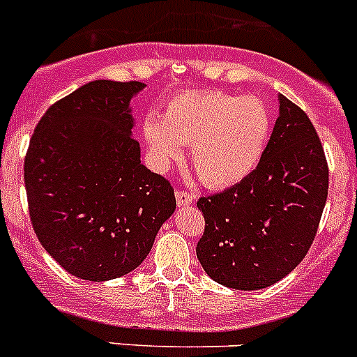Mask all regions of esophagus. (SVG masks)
<instances>
[{
    "instance_id": "obj_1",
    "label": "esophagus",
    "mask_w": 357,
    "mask_h": 357,
    "mask_svg": "<svg viewBox=\"0 0 357 357\" xmlns=\"http://www.w3.org/2000/svg\"><path fill=\"white\" fill-rule=\"evenodd\" d=\"M175 198L178 207H185V205H191L192 202H195V195L189 191H176Z\"/></svg>"
}]
</instances>
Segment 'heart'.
I'll return each instance as SVG.
<instances>
[{
  "instance_id": "1",
  "label": "heart",
  "mask_w": 357,
  "mask_h": 357,
  "mask_svg": "<svg viewBox=\"0 0 357 357\" xmlns=\"http://www.w3.org/2000/svg\"><path fill=\"white\" fill-rule=\"evenodd\" d=\"M271 113L253 96L188 91L165 107L162 116L143 120V138L152 162L165 172L191 145V165L211 188L246 178L260 162L271 134Z\"/></svg>"
}]
</instances>
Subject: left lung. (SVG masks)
<instances>
[{"mask_svg": "<svg viewBox=\"0 0 357 357\" xmlns=\"http://www.w3.org/2000/svg\"><path fill=\"white\" fill-rule=\"evenodd\" d=\"M257 168L231 188L198 200L205 231L196 257L219 285L260 290L306 257L328 200L329 169L306 113L287 99Z\"/></svg>", "mask_w": 357, "mask_h": 357, "instance_id": "1", "label": "left lung"}]
</instances>
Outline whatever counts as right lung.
<instances>
[{
	"instance_id": "right-lung-1",
	"label": "right lung",
	"mask_w": 357,
	"mask_h": 357,
	"mask_svg": "<svg viewBox=\"0 0 357 357\" xmlns=\"http://www.w3.org/2000/svg\"><path fill=\"white\" fill-rule=\"evenodd\" d=\"M145 84L99 79L52 104L29 139L24 185L44 250L72 276H126L176 207L165 176L142 165L130 99Z\"/></svg>"
}]
</instances>
